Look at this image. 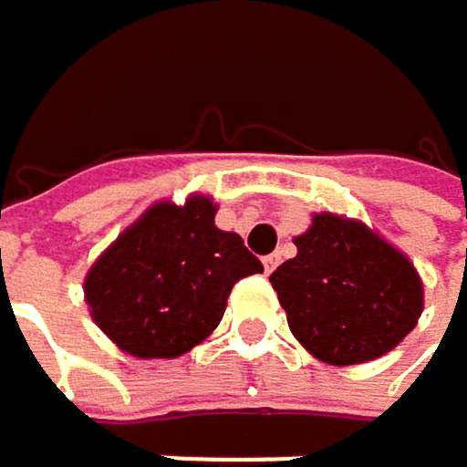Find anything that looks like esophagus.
<instances>
[{"label":"esophagus","mask_w":467,"mask_h":467,"mask_svg":"<svg viewBox=\"0 0 467 467\" xmlns=\"http://www.w3.org/2000/svg\"><path fill=\"white\" fill-rule=\"evenodd\" d=\"M262 262H265V270H267V273H273L275 267H279V254H270V256H265Z\"/></svg>","instance_id":"34e87169"}]
</instances>
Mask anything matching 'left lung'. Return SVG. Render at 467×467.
I'll return each instance as SVG.
<instances>
[{
  "label": "left lung",
  "mask_w": 467,
  "mask_h": 467,
  "mask_svg": "<svg viewBox=\"0 0 467 467\" xmlns=\"http://www.w3.org/2000/svg\"><path fill=\"white\" fill-rule=\"evenodd\" d=\"M298 254L270 275L296 341L332 367L367 363L417 327L422 282L395 244L338 213H316Z\"/></svg>",
  "instance_id": "1"
}]
</instances>
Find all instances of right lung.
Returning a JSON list of instances; mask_svg holds the SVG:
<instances>
[{"instance_id":"add662e5","label":"right lung","mask_w":467,"mask_h":467,"mask_svg":"<svg viewBox=\"0 0 467 467\" xmlns=\"http://www.w3.org/2000/svg\"><path fill=\"white\" fill-rule=\"evenodd\" d=\"M211 197L154 202L84 279L92 321L135 358H180L220 327L234 285L262 273L239 234L213 225Z\"/></svg>"}]
</instances>
